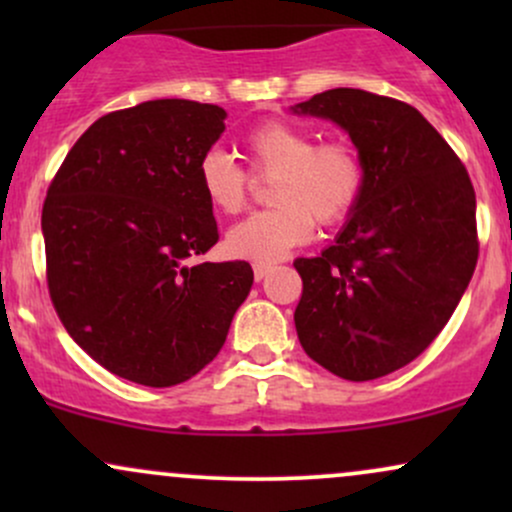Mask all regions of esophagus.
Masks as SVG:
<instances>
[{
	"label": "esophagus",
	"mask_w": 512,
	"mask_h": 512,
	"mask_svg": "<svg viewBox=\"0 0 512 512\" xmlns=\"http://www.w3.org/2000/svg\"><path fill=\"white\" fill-rule=\"evenodd\" d=\"M252 272H255L257 281H262L264 276L274 272V264L272 262H255V264H252Z\"/></svg>",
	"instance_id": "34e87169"
}]
</instances>
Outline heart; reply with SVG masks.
I'll use <instances>...</instances> for the list:
<instances>
[{"instance_id": "obj_1", "label": "heart", "mask_w": 512, "mask_h": 512, "mask_svg": "<svg viewBox=\"0 0 512 512\" xmlns=\"http://www.w3.org/2000/svg\"><path fill=\"white\" fill-rule=\"evenodd\" d=\"M245 154L255 175H274L269 202L228 231L236 257L274 262L313 236L315 221L334 226L358 207L366 187V166L358 146L346 137L317 142L313 129L269 120L250 129ZM199 190L214 211L233 216L248 207L250 178L223 151H207L197 168Z\"/></svg>"}]
</instances>
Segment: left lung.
I'll return each mask as SVG.
<instances>
[{
	"mask_svg": "<svg viewBox=\"0 0 512 512\" xmlns=\"http://www.w3.org/2000/svg\"><path fill=\"white\" fill-rule=\"evenodd\" d=\"M293 113L346 129L366 187L337 240L298 257L296 332L313 361L344 380L383 378L431 346L455 313L479 257L467 168L409 103L332 88Z\"/></svg>",
	"mask_w": 512,
	"mask_h": 512,
	"instance_id": "obj_1",
	"label": "left lung"
}]
</instances>
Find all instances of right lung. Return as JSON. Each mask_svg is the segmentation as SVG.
Wrapping results in <instances>:
<instances>
[{"label": "right lung", "instance_id": "obj_1", "mask_svg": "<svg viewBox=\"0 0 512 512\" xmlns=\"http://www.w3.org/2000/svg\"><path fill=\"white\" fill-rule=\"evenodd\" d=\"M226 110L161 98L79 137L43 204L45 274L64 330L105 370L149 387L214 361L252 286L248 262H199L219 240L199 190Z\"/></svg>", "mask_w": 512, "mask_h": 512}]
</instances>
